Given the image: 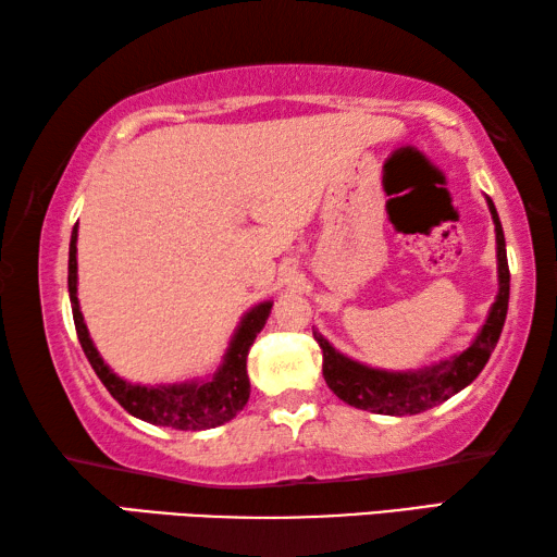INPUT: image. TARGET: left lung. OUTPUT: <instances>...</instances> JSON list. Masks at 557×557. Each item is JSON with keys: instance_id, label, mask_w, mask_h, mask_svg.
Listing matches in <instances>:
<instances>
[{"instance_id": "1", "label": "left lung", "mask_w": 557, "mask_h": 557, "mask_svg": "<svg viewBox=\"0 0 557 557\" xmlns=\"http://www.w3.org/2000/svg\"><path fill=\"white\" fill-rule=\"evenodd\" d=\"M488 211L496 225V260H498V295L488 309L484 326L479 329L474 342L465 351L445 358V361L425 366L418 371H383L371 369L338 354L326 338L314 332L317 344L322 346L324 356V381L338 398L354 405L358 410H369L379 414H418L425 412L435 405L449 400L461 388L476 379L488 361V356L496 348L498 336L506 322L508 312V285H511V272H508L506 260V240L504 228L498 221L496 206L492 199H486Z\"/></svg>"}]
</instances>
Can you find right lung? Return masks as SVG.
I'll use <instances>...</instances> for the list:
<instances>
[{
    "label": "right lung",
    "mask_w": 557,
    "mask_h": 557,
    "mask_svg": "<svg viewBox=\"0 0 557 557\" xmlns=\"http://www.w3.org/2000/svg\"><path fill=\"white\" fill-rule=\"evenodd\" d=\"M75 243H78V225H73L71 250H69V295L75 334L83 346V354L88 356L92 371L98 373L102 385L110 391L122 408L135 418L152 422L159 428L174 430H211L223 422L233 420L245 403L250 398V379H248V351L256 336L265 326L272 301H260L240 319L238 329L228 344V351L223 356V363L206 381H186L169 385H139L120 379L112 373L110 366L102 361L96 344L88 334V326L83 322L78 305V260H75Z\"/></svg>",
    "instance_id": "1"
}]
</instances>
